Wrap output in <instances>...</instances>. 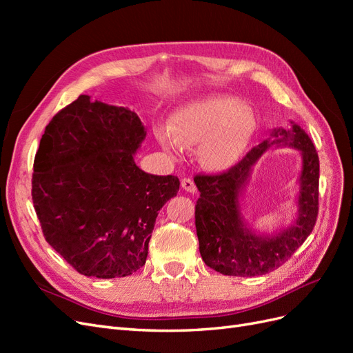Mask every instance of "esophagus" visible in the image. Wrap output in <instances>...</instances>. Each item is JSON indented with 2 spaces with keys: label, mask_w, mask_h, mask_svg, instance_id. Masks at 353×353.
Here are the masks:
<instances>
[{
  "label": "esophagus",
  "mask_w": 353,
  "mask_h": 353,
  "mask_svg": "<svg viewBox=\"0 0 353 353\" xmlns=\"http://www.w3.org/2000/svg\"><path fill=\"white\" fill-rule=\"evenodd\" d=\"M181 188L188 191V193H194V191H196L194 181L191 178H183V179H181Z\"/></svg>",
  "instance_id": "obj_1"
}]
</instances>
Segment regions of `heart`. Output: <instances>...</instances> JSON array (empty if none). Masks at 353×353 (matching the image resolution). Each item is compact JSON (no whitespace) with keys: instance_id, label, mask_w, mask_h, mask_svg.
I'll list each match as a JSON object with an SVG mask.
<instances>
[{"instance_id":"1","label":"heart","mask_w":353,"mask_h":353,"mask_svg":"<svg viewBox=\"0 0 353 353\" xmlns=\"http://www.w3.org/2000/svg\"><path fill=\"white\" fill-rule=\"evenodd\" d=\"M252 112L232 97H210L178 110L172 128H156L159 143L169 153H179L183 144L197 145L201 163L210 169L231 166L248 148L254 134Z\"/></svg>"}]
</instances>
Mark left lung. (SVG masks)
I'll use <instances>...</instances> for the list:
<instances>
[{"label":"left lung","mask_w":353,"mask_h":353,"mask_svg":"<svg viewBox=\"0 0 353 353\" xmlns=\"http://www.w3.org/2000/svg\"><path fill=\"white\" fill-rule=\"evenodd\" d=\"M275 140H266L245 153L236 165L218 174H197L200 191L196 201V231L201 259L223 275L256 276L280 268L312 232L318 216L319 159L311 138L299 125L276 130ZM274 143L292 145L303 152L304 165L299 196V218L287 232L274 238H256L242 225L238 191L252 163Z\"/></svg>","instance_id":"left-lung-1"}]
</instances>
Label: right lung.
Segmentation results:
<instances>
[{"instance_id":"obj_1","label":"right lung","mask_w":353,"mask_h":353,"mask_svg":"<svg viewBox=\"0 0 353 353\" xmlns=\"http://www.w3.org/2000/svg\"><path fill=\"white\" fill-rule=\"evenodd\" d=\"M144 137L137 113L79 95L41 138L34 208L47 243L82 275L117 279L144 266L159 210L178 193L176 176L135 165Z\"/></svg>"}]
</instances>
